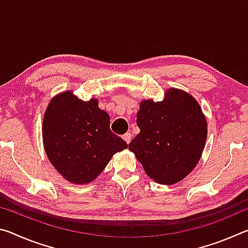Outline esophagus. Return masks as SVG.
I'll use <instances>...</instances> for the list:
<instances>
[{
  "mask_svg": "<svg viewBox=\"0 0 248 248\" xmlns=\"http://www.w3.org/2000/svg\"><path fill=\"white\" fill-rule=\"evenodd\" d=\"M131 138H132L131 133H125L124 136H123V139H124L125 142H127L128 144L130 143V141H131Z\"/></svg>",
  "mask_w": 248,
  "mask_h": 248,
  "instance_id": "esophagus-1",
  "label": "esophagus"
}]
</instances>
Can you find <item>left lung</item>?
I'll use <instances>...</instances> for the list:
<instances>
[{"label": "left lung", "instance_id": "8db88e82", "mask_svg": "<svg viewBox=\"0 0 248 248\" xmlns=\"http://www.w3.org/2000/svg\"><path fill=\"white\" fill-rule=\"evenodd\" d=\"M140 132L130 142L155 183L173 185L191 173L207 140V119L198 102L183 90L169 89L164 99H143L137 114Z\"/></svg>", "mask_w": 248, "mask_h": 248}]
</instances>
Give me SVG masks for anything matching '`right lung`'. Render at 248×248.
<instances>
[{
	"mask_svg": "<svg viewBox=\"0 0 248 248\" xmlns=\"http://www.w3.org/2000/svg\"><path fill=\"white\" fill-rule=\"evenodd\" d=\"M110 117L98 100L79 99L72 91L51 98L44 115L43 142L49 161L62 177L90 184L128 144L109 129Z\"/></svg>",
	"mask_w": 248,
	"mask_h": 248,
	"instance_id": "add662e5",
	"label": "right lung"
}]
</instances>
